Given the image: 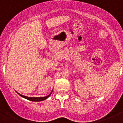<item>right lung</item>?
<instances>
[{"label": "right lung", "mask_w": 123, "mask_h": 123, "mask_svg": "<svg viewBox=\"0 0 123 123\" xmlns=\"http://www.w3.org/2000/svg\"><path fill=\"white\" fill-rule=\"evenodd\" d=\"M53 90L51 91V92L50 94L49 95H48V96H45V97H27V96H23V95H22L20 94H19V93H18V94H19L20 96H21V97H23V98L27 99V100H30V101H43V100H46V99H47L51 95V93H52Z\"/></svg>", "instance_id": "add662e5"}]
</instances>
